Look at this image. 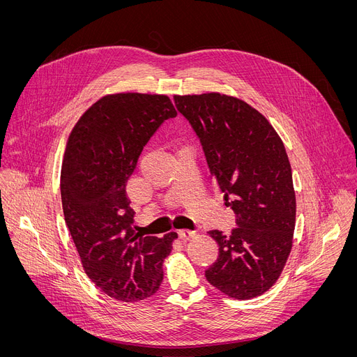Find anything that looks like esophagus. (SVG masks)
Masks as SVG:
<instances>
[{"mask_svg":"<svg viewBox=\"0 0 357 357\" xmlns=\"http://www.w3.org/2000/svg\"><path fill=\"white\" fill-rule=\"evenodd\" d=\"M178 236H179L181 241H189V239H192L193 236H195V234L190 232V231H179Z\"/></svg>","mask_w":357,"mask_h":357,"instance_id":"obj_1","label":"esophagus"}]
</instances>
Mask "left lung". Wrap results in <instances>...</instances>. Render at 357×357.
Wrapping results in <instances>:
<instances>
[{
	"mask_svg": "<svg viewBox=\"0 0 357 357\" xmlns=\"http://www.w3.org/2000/svg\"><path fill=\"white\" fill-rule=\"evenodd\" d=\"M174 100L238 219L231 236L209 232L219 257L206 280L232 299L261 296L279 279L294 245L296 195L284 145L261 112L235 96L208 92Z\"/></svg>",
	"mask_w": 357,
	"mask_h": 357,
	"instance_id": "1",
	"label": "left lung"
}]
</instances>
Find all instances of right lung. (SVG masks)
<instances>
[{
  "instance_id": "1",
  "label": "right lung",
  "mask_w": 357,
  "mask_h": 357,
  "mask_svg": "<svg viewBox=\"0 0 357 357\" xmlns=\"http://www.w3.org/2000/svg\"><path fill=\"white\" fill-rule=\"evenodd\" d=\"M176 115L167 95L109 93L84 112L67 142L63 216L85 273L115 301H144L164 280L162 265L178 235H135L126 183L149 138Z\"/></svg>"
}]
</instances>
